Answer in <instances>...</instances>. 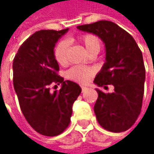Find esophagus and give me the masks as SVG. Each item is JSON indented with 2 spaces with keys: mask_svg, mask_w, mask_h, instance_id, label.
Wrapping results in <instances>:
<instances>
[{
  "mask_svg": "<svg viewBox=\"0 0 154 154\" xmlns=\"http://www.w3.org/2000/svg\"><path fill=\"white\" fill-rule=\"evenodd\" d=\"M81 89H82V92L84 93V92H85V91L87 90V87H85V86H83V85H82V86H81Z\"/></svg>",
  "mask_w": 154,
  "mask_h": 154,
  "instance_id": "1",
  "label": "esophagus"
}]
</instances>
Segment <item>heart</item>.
Returning a JSON list of instances; mask_svg holds the SVG:
<instances>
[{
    "label": "heart",
    "mask_w": 154,
    "mask_h": 154,
    "mask_svg": "<svg viewBox=\"0 0 154 154\" xmlns=\"http://www.w3.org/2000/svg\"><path fill=\"white\" fill-rule=\"evenodd\" d=\"M79 43L84 46L85 50L88 54L98 53L101 50V41L100 39L91 34L83 35L78 37ZM68 43L64 40L60 41L54 48L53 54L56 61L61 65H64L68 61ZM95 73V69L92 67L85 66H74L67 72V77L76 81L77 83L85 84L90 80Z\"/></svg>",
    "instance_id": "1"
}]
</instances>
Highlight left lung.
Segmentation results:
<instances>
[{
    "mask_svg": "<svg viewBox=\"0 0 154 154\" xmlns=\"http://www.w3.org/2000/svg\"><path fill=\"white\" fill-rule=\"evenodd\" d=\"M77 29L97 35L105 45L106 61L94 83L104 88L112 85L114 91L105 94L96 89V119L108 131L124 132L141 112L145 81L142 51L132 35L111 21L101 20L78 26Z\"/></svg>",
    "mask_w": 154,
    "mask_h": 154,
    "instance_id": "obj_1",
    "label": "left lung"
}]
</instances>
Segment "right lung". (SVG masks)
Segmentation results:
<instances>
[{
    "instance_id": "add662e5",
    "label": "right lung",
    "mask_w": 154,
    "mask_h": 154,
    "mask_svg": "<svg viewBox=\"0 0 154 154\" xmlns=\"http://www.w3.org/2000/svg\"><path fill=\"white\" fill-rule=\"evenodd\" d=\"M68 30L35 32L13 60V85L22 113L36 132L47 137L58 136L69 127L73 103L82 91L77 83L57 74L60 68L53 51ZM51 82L61 83V89L51 93Z\"/></svg>"
}]
</instances>
